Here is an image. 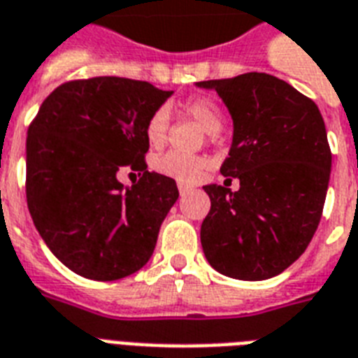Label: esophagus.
Returning a JSON list of instances; mask_svg holds the SVG:
<instances>
[{
  "mask_svg": "<svg viewBox=\"0 0 358 358\" xmlns=\"http://www.w3.org/2000/svg\"><path fill=\"white\" fill-rule=\"evenodd\" d=\"M178 191L182 196H185V194H189L191 191H193V185L189 184H184V182H178Z\"/></svg>",
  "mask_w": 358,
  "mask_h": 358,
  "instance_id": "1",
  "label": "esophagus"
}]
</instances>
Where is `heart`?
Instances as JSON below:
<instances>
[{"label":"heart","instance_id":"obj_1","mask_svg":"<svg viewBox=\"0 0 358 358\" xmlns=\"http://www.w3.org/2000/svg\"><path fill=\"white\" fill-rule=\"evenodd\" d=\"M182 112L191 117L200 129L208 134H217L222 129V112L219 104L209 97H191L182 103ZM169 127V115L164 108L156 110L147 121L145 138L152 147H159L165 141ZM156 173L174 178L176 182L194 184L208 169V162L199 156H185L180 152H165L152 162Z\"/></svg>","mask_w":358,"mask_h":358}]
</instances>
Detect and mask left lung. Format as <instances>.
Instances as JSON below:
<instances>
[{"instance_id":"8db88e82","label":"left lung","mask_w":358,"mask_h":358,"mask_svg":"<svg viewBox=\"0 0 358 358\" xmlns=\"http://www.w3.org/2000/svg\"><path fill=\"white\" fill-rule=\"evenodd\" d=\"M196 86L215 90L231 113L234 141L220 173L241 185H204L211 200L200 228L206 259L235 280L274 278L303 254L320 224L331 174L320 110L268 73Z\"/></svg>"}]
</instances>
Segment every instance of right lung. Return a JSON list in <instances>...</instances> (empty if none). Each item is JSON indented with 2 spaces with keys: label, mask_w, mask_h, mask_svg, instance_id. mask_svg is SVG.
Segmentation results:
<instances>
[{
  "label": "right lung",
  "mask_w": 358,
  "mask_h": 358,
  "mask_svg": "<svg viewBox=\"0 0 358 358\" xmlns=\"http://www.w3.org/2000/svg\"><path fill=\"white\" fill-rule=\"evenodd\" d=\"M171 94L123 77L69 80L49 94L29 124V213L75 274L121 280L150 259L178 187L147 171L145 127ZM123 169L138 171L132 188L117 180Z\"/></svg>",
  "instance_id": "obj_1"
}]
</instances>
